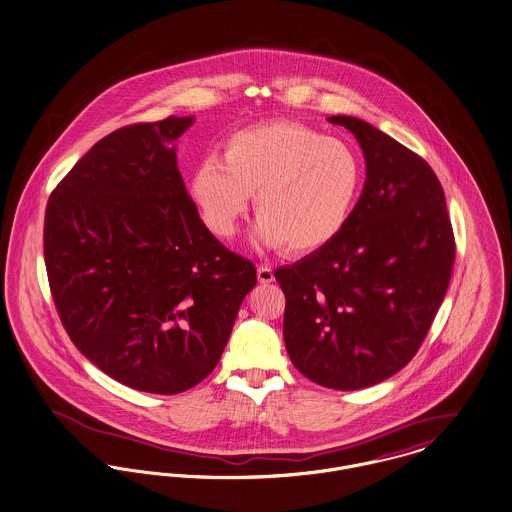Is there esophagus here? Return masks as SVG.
I'll return each instance as SVG.
<instances>
[{
	"mask_svg": "<svg viewBox=\"0 0 512 512\" xmlns=\"http://www.w3.org/2000/svg\"><path fill=\"white\" fill-rule=\"evenodd\" d=\"M258 281H260V283H272V266H260V268H258Z\"/></svg>",
	"mask_w": 512,
	"mask_h": 512,
	"instance_id": "1",
	"label": "esophagus"
}]
</instances>
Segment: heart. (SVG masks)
<instances>
[{
	"label": "heart",
	"instance_id": "obj_1",
	"mask_svg": "<svg viewBox=\"0 0 512 512\" xmlns=\"http://www.w3.org/2000/svg\"><path fill=\"white\" fill-rule=\"evenodd\" d=\"M361 188L363 161L349 143L285 120L235 132L223 145V161L205 157L190 178V196L215 235L237 231L254 194L252 242L291 254L336 239Z\"/></svg>",
	"mask_w": 512,
	"mask_h": 512
}]
</instances>
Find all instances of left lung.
Listing matches in <instances>:
<instances>
[{"label":"left lung","mask_w":512,"mask_h":512,"mask_svg":"<svg viewBox=\"0 0 512 512\" xmlns=\"http://www.w3.org/2000/svg\"><path fill=\"white\" fill-rule=\"evenodd\" d=\"M367 178L340 235L273 275L285 293L283 340L312 382L359 390L404 369L443 303L454 237L437 174L408 147L353 116Z\"/></svg>","instance_id":"left-lung-1"}]
</instances>
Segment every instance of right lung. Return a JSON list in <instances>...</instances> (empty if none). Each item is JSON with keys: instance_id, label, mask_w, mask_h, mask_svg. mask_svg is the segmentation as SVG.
<instances>
[{"instance_id": "1", "label": "right lung", "mask_w": 512, "mask_h": 512, "mask_svg": "<svg viewBox=\"0 0 512 512\" xmlns=\"http://www.w3.org/2000/svg\"><path fill=\"white\" fill-rule=\"evenodd\" d=\"M194 116L120 128L52 192L44 262L62 324L103 373L141 392L178 394L209 375L250 260L215 239L186 192L176 139Z\"/></svg>"}]
</instances>
